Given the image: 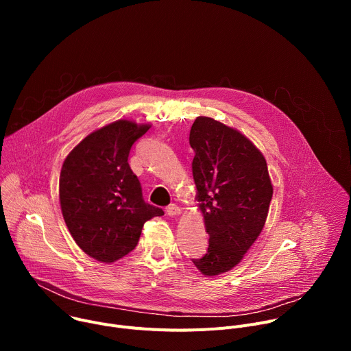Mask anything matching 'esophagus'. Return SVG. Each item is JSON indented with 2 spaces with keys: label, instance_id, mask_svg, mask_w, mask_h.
<instances>
[{
  "label": "esophagus",
  "instance_id": "obj_1",
  "mask_svg": "<svg viewBox=\"0 0 351 351\" xmlns=\"http://www.w3.org/2000/svg\"><path fill=\"white\" fill-rule=\"evenodd\" d=\"M180 208L176 206V204H169L168 207H167V214L169 215V217H179L180 215Z\"/></svg>",
  "mask_w": 351,
  "mask_h": 351
}]
</instances>
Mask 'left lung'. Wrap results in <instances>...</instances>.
<instances>
[{
    "instance_id": "left-lung-1",
    "label": "left lung",
    "mask_w": 351,
    "mask_h": 351,
    "mask_svg": "<svg viewBox=\"0 0 351 351\" xmlns=\"http://www.w3.org/2000/svg\"><path fill=\"white\" fill-rule=\"evenodd\" d=\"M189 141L195 199L210 236L207 254L193 263L215 276L234 268L260 236L274 187L263 153L237 129L197 117Z\"/></svg>"
}]
</instances>
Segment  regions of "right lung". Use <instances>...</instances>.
<instances>
[{
	"label": "right lung",
	"mask_w": 351,
	"mask_h": 351,
	"mask_svg": "<svg viewBox=\"0 0 351 351\" xmlns=\"http://www.w3.org/2000/svg\"><path fill=\"white\" fill-rule=\"evenodd\" d=\"M152 125L119 119L86 136L68 154L60 176V203L76 244L111 264L137 245L145 221L164 215L143 199L129 167L133 143Z\"/></svg>",
	"instance_id": "right-lung-1"
}]
</instances>
